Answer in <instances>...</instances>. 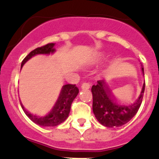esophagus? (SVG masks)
<instances>
[{
  "label": "esophagus",
  "mask_w": 159,
  "mask_h": 159,
  "mask_svg": "<svg viewBox=\"0 0 159 159\" xmlns=\"http://www.w3.org/2000/svg\"><path fill=\"white\" fill-rule=\"evenodd\" d=\"M90 84L89 83H83L82 84H81V89H82L83 90H87V89H90Z\"/></svg>",
  "instance_id": "1"
}]
</instances>
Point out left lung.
I'll return each instance as SVG.
<instances>
[{"mask_svg": "<svg viewBox=\"0 0 159 159\" xmlns=\"http://www.w3.org/2000/svg\"><path fill=\"white\" fill-rule=\"evenodd\" d=\"M144 74V68L142 67ZM144 83L142 92L137 100L130 105L117 102L104 80H99L91 87L93 112L98 121L108 128L120 127L128 123L139 111L145 91Z\"/></svg>", "mask_w": 159, "mask_h": 159, "instance_id": "1", "label": "left lung"}]
</instances>
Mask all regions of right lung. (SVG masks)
<instances>
[{
    "label": "right lung",
    "mask_w": 159,
    "mask_h": 159,
    "mask_svg": "<svg viewBox=\"0 0 159 159\" xmlns=\"http://www.w3.org/2000/svg\"><path fill=\"white\" fill-rule=\"evenodd\" d=\"M54 44H55L54 43H49V44L37 48L36 49L30 51L22 61L21 67L27 61H28L30 57L36 54H53L55 51V49L54 48ZM78 92H79V89L75 84H65L61 88L57 101L55 102V104L52 107L51 111L46 115H41V116L30 113L25 109L22 104H20V105L27 116L37 125L44 126V127H54V126H57L61 123L64 122L67 119L70 113V105H71L74 99L78 95Z\"/></svg>",
    "instance_id": "add662e5"
}]
</instances>
